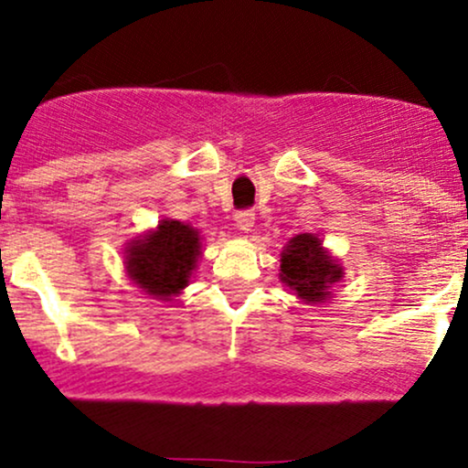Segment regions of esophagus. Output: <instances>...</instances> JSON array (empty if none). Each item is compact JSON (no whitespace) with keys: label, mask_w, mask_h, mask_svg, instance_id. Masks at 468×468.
<instances>
[{"label":"esophagus","mask_w":468,"mask_h":468,"mask_svg":"<svg viewBox=\"0 0 468 468\" xmlns=\"http://www.w3.org/2000/svg\"><path fill=\"white\" fill-rule=\"evenodd\" d=\"M252 224H255V213L252 211L235 213V227H238L241 233H249V230L252 229Z\"/></svg>","instance_id":"esophagus-1"}]
</instances>
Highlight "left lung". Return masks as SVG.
Segmentation results:
<instances>
[{"label": "left lung", "instance_id": "8db88e82", "mask_svg": "<svg viewBox=\"0 0 468 468\" xmlns=\"http://www.w3.org/2000/svg\"><path fill=\"white\" fill-rule=\"evenodd\" d=\"M346 271L341 261L324 246L314 233L294 235L283 246L279 279L299 302L319 305L332 299V288L341 282Z\"/></svg>", "mask_w": 468, "mask_h": 468}]
</instances>
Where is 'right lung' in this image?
I'll return each instance as SVG.
<instances>
[{"instance_id": "1", "label": "right lung", "mask_w": 468, "mask_h": 468, "mask_svg": "<svg viewBox=\"0 0 468 468\" xmlns=\"http://www.w3.org/2000/svg\"><path fill=\"white\" fill-rule=\"evenodd\" d=\"M122 257L127 277L143 294L174 303L189 286L202 257V235L191 224L165 218L155 229L127 241Z\"/></svg>"}]
</instances>
